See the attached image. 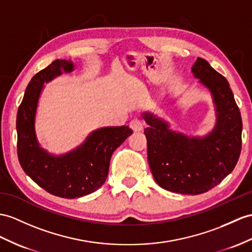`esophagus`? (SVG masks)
Returning <instances> with one entry per match:
<instances>
[{
    "instance_id": "1",
    "label": "esophagus",
    "mask_w": 252,
    "mask_h": 252,
    "mask_svg": "<svg viewBox=\"0 0 252 252\" xmlns=\"http://www.w3.org/2000/svg\"><path fill=\"white\" fill-rule=\"evenodd\" d=\"M129 125H130L131 129L134 130V131H140V130L143 129V122H142V120H140V119L131 120V122L129 123Z\"/></svg>"
}]
</instances>
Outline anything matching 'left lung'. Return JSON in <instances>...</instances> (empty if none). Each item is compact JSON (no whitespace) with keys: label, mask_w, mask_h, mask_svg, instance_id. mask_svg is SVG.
I'll return each instance as SVG.
<instances>
[{"label":"left lung","mask_w":252,"mask_h":252,"mask_svg":"<svg viewBox=\"0 0 252 252\" xmlns=\"http://www.w3.org/2000/svg\"><path fill=\"white\" fill-rule=\"evenodd\" d=\"M191 71L210 90L216 109V125L204 137H188L171 130L151 112L142 114L149 127L147 159L161 188L183 194H200L217 186L235 168L242 150L241 112L226 79L204 59L198 58Z\"/></svg>","instance_id":"1"}]
</instances>
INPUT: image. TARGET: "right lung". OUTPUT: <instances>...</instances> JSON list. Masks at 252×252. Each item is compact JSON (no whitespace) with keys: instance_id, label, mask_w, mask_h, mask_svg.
Listing matches in <instances>:
<instances>
[{"instance_id":"1","label":"right lung","mask_w":252,"mask_h":252,"mask_svg":"<svg viewBox=\"0 0 252 252\" xmlns=\"http://www.w3.org/2000/svg\"><path fill=\"white\" fill-rule=\"evenodd\" d=\"M71 61L55 60L31 79L17 113V151L24 172L38 186L57 197L75 199L99 189L109 172L113 152L130 136L128 126L102 127L64 155H51L39 145L35 116L45 82L71 72Z\"/></svg>"}]
</instances>
